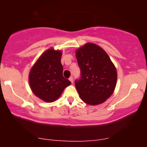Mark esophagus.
<instances>
[{"label":"esophagus","instance_id":"1","mask_svg":"<svg viewBox=\"0 0 147 147\" xmlns=\"http://www.w3.org/2000/svg\"><path fill=\"white\" fill-rule=\"evenodd\" d=\"M69 80L70 81V82H71L72 84L73 83V77H70V78H69Z\"/></svg>","mask_w":147,"mask_h":147}]
</instances>
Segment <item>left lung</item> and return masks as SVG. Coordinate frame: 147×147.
I'll return each instance as SVG.
<instances>
[{
  "label": "left lung",
  "instance_id": "8db88e82",
  "mask_svg": "<svg viewBox=\"0 0 147 147\" xmlns=\"http://www.w3.org/2000/svg\"><path fill=\"white\" fill-rule=\"evenodd\" d=\"M82 72L75 87L83 102L92 106L104 103L113 93L117 73L105 50L98 45L87 43L75 51Z\"/></svg>",
  "mask_w": 147,
  "mask_h": 147
}]
</instances>
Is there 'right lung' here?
<instances>
[{
	"label": "right lung",
	"mask_w": 147,
	"mask_h": 147,
	"mask_svg": "<svg viewBox=\"0 0 147 147\" xmlns=\"http://www.w3.org/2000/svg\"><path fill=\"white\" fill-rule=\"evenodd\" d=\"M62 51L49 48L38 57L29 73L30 87L37 97L45 102H53L71 84L63 76L61 63Z\"/></svg>",
	"instance_id": "right-lung-1"
}]
</instances>
